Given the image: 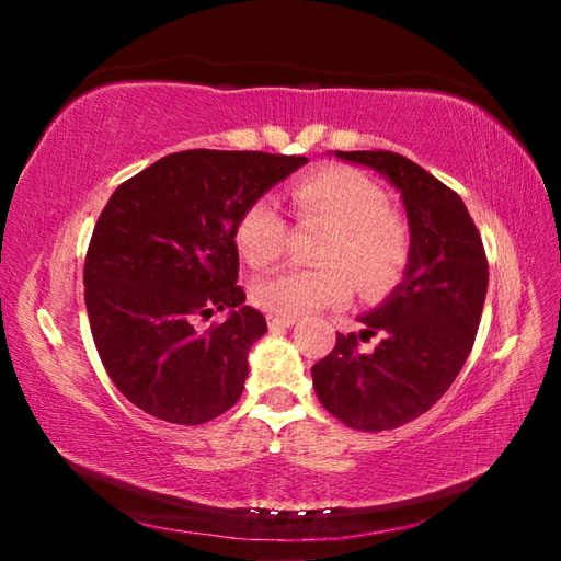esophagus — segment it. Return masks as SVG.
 I'll return each instance as SVG.
<instances>
[{"label":"esophagus","instance_id":"obj_1","mask_svg":"<svg viewBox=\"0 0 561 561\" xmlns=\"http://www.w3.org/2000/svg\"><path fill=\"white\" fill-rule=\"evenodd\" d=\"M294 324H297V317H277V314L270 317V329H289Z\"/></svg>","mask_w":561,"mask_h":561}]
</instances>
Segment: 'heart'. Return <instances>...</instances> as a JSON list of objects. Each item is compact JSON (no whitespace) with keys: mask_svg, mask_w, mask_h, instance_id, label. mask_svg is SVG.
<instances>
[{"mask_svg":"<svg viewBox=\"0 0 561 561\" xmlns=\"http://www.w3.org/2000/svg\"><path fill=\"white\" fill-rule=\"evenodd\" d=\"M299 217L334 227L321 250L319 267H284L252 284V299L277 317L341 307L351 299L355 274L366 297L393 289L411 257V234L398 215L388 210L386 190L354 168L334 165L301 178L289 190ZM287 240V220L272 197H257L234 225V247L252 267L279 260ZM352 273L348 275L347 272Z\"/></svg>","mask_w":561,"mask_h":561,"instance_id":"obj_1","label":"heart"}]
</instances>
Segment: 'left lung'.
<instances>
[{"mask_svg":"<svg viewBox=\"0 0 561 561\" xmlns=\"http://www.w3.org/2000/svg\"><path fill=\"white\" fill-rule=\"evenodd\" d=\"M383 175L405 207L411 257L403 279L368 314L360 334L311 366L321 405L356 431H391L423 415L470 356L488 294V260L468 207L438 178L391 150H334ZM382 336L371 355L357 339Z\"/></svg>","mask_w":561,"mask_h":561,"instance_id":"left-lung-1","label":"left lung"}]
</instances>
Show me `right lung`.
Wrapping results in <instances>:
<instances>
[{
    "mask_svg": "<svg viewBox=\"0 0 561 561\" xmlns=\"http://www.w3.org/2000/svg\"><path fill=\"white\" fill-rule=\"evenodd\" d=\"M304 156L183 150L116 187L83 264L91 334L111 381L160 421L201 425L242 396L267 321L237 287L234 225ZM231 311L222 325L197 316Z\"/></svg>",
    "mask_w": 561,
    "mask_h": 561,
    "instance_id": "add662e5",
    "label": "right lung"
}]
</instances>
